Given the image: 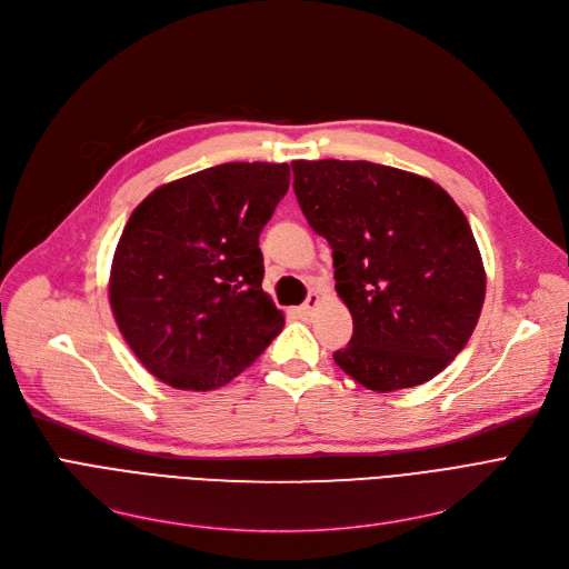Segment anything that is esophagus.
<instances>
[{
	"label": "esophagus",
	"mask_w": 569,
	"mask_h": 569,
	"mask_svg": "<svg viewBox=\"0 0 569 569\" xmlns=\"http://www.w3.org/2000/svg\"><path fill=\"white\" fill-rule=\"evenodd\" d=\"M318 305H320V295H318V292H311V295L307 297V302L300 307V313H302L305 318H309V316L316 311Z\"/></svg>",
	"instance_id": "1"
}]
</instances>
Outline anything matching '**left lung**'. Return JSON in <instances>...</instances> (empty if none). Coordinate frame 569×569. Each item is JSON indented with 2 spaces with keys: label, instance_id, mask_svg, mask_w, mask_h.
<instances>
[{
  "label": "left lung",
  "instance_id": "8db88e82",
  "mask_svg": "<svg viewBox=\"0 0 569 569\" xmlns=\"http://www.w3.org/2000/svg\"><path fill=\"white\" fill-rule=\"evenodd\" d=\"M295 196L332 247L352 339L335 362L367 390L438 376L468 343L487 274L470 223L442 187L371 161H292Z\"/></svg>",
  "mask_w": 569,
  "mask_h": 569
}]
</instances>
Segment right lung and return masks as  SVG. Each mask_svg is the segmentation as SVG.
<instances>
[{
  "instance_id": "add662e5",
  "label": "right lung",
  "mask_w": 569,
  "mask_h": 569,
  "mask_svg": "<svg viewBox=\"0 0 569 569\" xmlns=\"http://www.w3.org/2000/svg\"><path fill=\"white\" fill-rule=\"evenodd\" d=\"M288 184V163H221L154 189L133 209L110 267V309L161 382L217 390L283 330L262 290L258 237Z\"/></svg>"
}]
</instances>
